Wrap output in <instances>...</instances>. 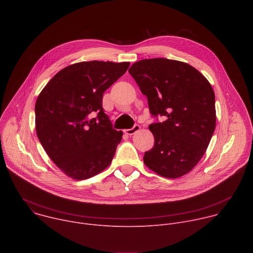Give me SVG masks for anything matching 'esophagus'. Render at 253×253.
I'll return each mask as SVG.
<instances>
[{
  "label": "esophagus",
  "instance_id": "34e87169",
  "mask_svg": "<svg viewBox=\"0 0 253 253\" xmlns=\"http://www.w3.org/2000/svg\"><path fill=\"white\" fill-rule=\"evenodd\" d=\"M140 130V126L138 125V124H135L131 129H126L124 132L127 134V135H133V134H135L137 131H139Z\"/></svg>",
  "mask_w": 253,
  "mask_h": 253
}]
</instances>
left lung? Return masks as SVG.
Returning a JSON list of instances; mask_svg holds the SVG:
<instances>
[{"instance_id": "1", "label": "left lung", "mask_w": 253, "mask_h": 253, "mask_svg": "<svg viewBox=\"0 0 253 253\" xmlns=\"http://www.w3.org/2000/svg\"><path fill=\"white\" fill-rule=\"evenodd\" d=\"M152 116L165 120L149 125L155 142L144 154L145 165L166 178L183 176L204 155L215 130V95L208 80L187 63L145 59L129 69Z\"/></svg>"}]
</instances>
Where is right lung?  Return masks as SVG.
<instances>
[{"instance_id": "obj_1", "label": "right lung", "mask_w": 253, "mask_h": 253, "mask_svg": "<svg viewBox=\"0 0 253 253\" xmlns=\"http://www.w3.org/2000/svg\"><path fill=\"white\" fill-rule=\"evenodd\" d=\"M129 62H80L62 69L35 105L36 132L52 161L69 177L90 178L110 165L122 131L102 108L104 92Z\"/></svg>"}]
</instances>
